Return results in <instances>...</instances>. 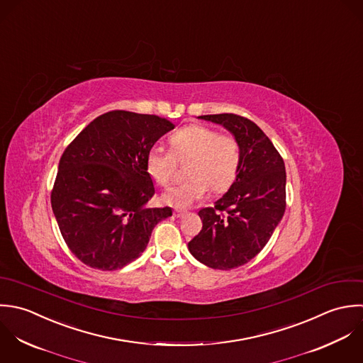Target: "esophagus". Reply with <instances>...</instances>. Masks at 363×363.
Wrapping results in <instances>:
<instances>
[{"label": "esophagus", "mask_w": 363, "mask_h": 363, "mask_svg": "<svg viewBox=\"0 0 363 363\" xmlns=\"http://www.w3.org/2000/svg\"><path fill=\"white\" fill-rule=\"evenodd\" d=\"M184 214H186L184 210H174V211H173V216H174L176 218H180V217H183Z\"/></svg>", "instance_id": "esophagus-1"}]
</instances>
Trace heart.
<instances>
[{"instance_id": "b5f03b06", "label": "heart", "mask_w": 363, "mask_h": 363, "mask_svg": "<svg viewBox=\"0 0 363 363\" xmlns=\"http://www.w3.org/2000/svg\"><path fill=\"white\" fill-rule=\"evenodd\" d=\"M170 152L159 146L147 150L145 166L147 174L160 187H167L176 170V162L189 160L187 180L173 186L163 194L172 207L186 208L203 200L210 189L221 193L235 182L241 166V145L231 133L191 123L169 138Z\"/></svg>"}]
</instances>
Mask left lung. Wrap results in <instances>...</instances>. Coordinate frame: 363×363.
<instances>
[{"instance_id": "left-lung-1", "label": "left lung", "mask_w": 363, "mask_h": 363, "mask_svg": "<svg viewBox=\"0 0 363 363\" xmlns=\"http://www.w3.org/2000/svg\"><path fill=\"white\" fill-rule=\"evenodd\" d=\"M199 118L225 126L241 145V166L235 182L214 207L199 211L203 228L189 242V250L199 262L230 270L253 259L283 218L284 162L255 122L235 114Z\"/></svg>"}]
</instances>
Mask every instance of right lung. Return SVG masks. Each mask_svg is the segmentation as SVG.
<instances>
[{
  "label": "right lung",
  "mask_w": 363,
  "mask_h": 363,
  "mask_svg": "<svg viewBox=\"0 0 363 363\" xmlns=\"http://www.w3.org/2000/svg\"><path fill=\"white\" fill-rule=\"evenodd\" d=\"M174 125L116 110L90 122L65 149L50 194L62 237L84 264L116 270L145 250L170 207L147 208L155 194L147 150Z\"/></svg>",
  "instance_id": "1"
}]
</instances>
